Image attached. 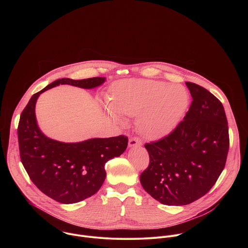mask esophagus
I'll return each instance as SVG.
<instances>
[{
  "mask_svg": "<svg viewBox=\"0 0 248 248\" xmlns=\"http://www.w3.org/2000/svg\"><path fill=\"white\" fill-rule=\"evenodd\" d=\"M140 145H142V141H141L138 137L133 136V137H130V138H129V140H128V146H129V147L140 146Z\"/></svg>",
  "mask_w": 248,
  "mask_h": 248,
  "instance_id": "esophagus-1",
  "label": "esophagus"
}]
</instances>
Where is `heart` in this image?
Instances as JSON below:
<instances>
[{"label": "heart", "instance_id": "b5f03b06", "mask_svg": "<svg viewBox=\"0 0 248 248\" xmlns=\"http://www.w3.org/2000/svg\"><path fill=\"white\" fill-rule=\"evenodd\" d=\"M189 104L185 87L157 80H124L113 88L111 117L122 122L119 114L137 117L146 137L159 139L170 133L184 118Z\"/></svg>", "mask_w": 248, "mask_h": 248}]
</instances>
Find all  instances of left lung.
<instances>
[{"instance_id":"obj_1","label":"left lung","mask_w":248,"mask_h":248,"mask_svg":"<svg viewBox=\"0 0 248 248\" xmlns=\"http://www.w3.org/2000/svg\"><path fill=\"white\" fill-rule=\"evenodd\" d=\"M189 110L163 138L145 143L149 165L140 174L143 188L165 205L182 206L204 196L223 171L230 146L221 101L204 87L186 82Z\"/></svg>"}]
</instances>
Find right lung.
Wrapping results in <instances>:
<instances>
[{
    "instance_id": "obj_1",
    "label": "right lung",
    "mask_w": 248,
    "mask_h": 248,
    "mask_svg": "<svg viewBox=\"0 0 248 248\" xmlns=\"http://www.w3.org/2000/svg\"><path fill=\"white\" fill-rule=\"evenodd\" d=\"M105 78L81 80L58 79L35 93L23 109L17 127L19 155L30 180L44 194L63 204H73L95 194L106 179L105 164L122 155L128 138L119 135L64 143L45 136L35 118V104L41 93L60 84L94 88Z\"/></svg>"
}]
</instances>
